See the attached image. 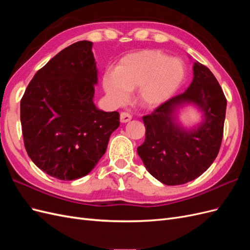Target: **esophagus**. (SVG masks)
Instances as JSON below:
<instances>
[{"label": "esophagus", "mask_w": 250, "mask_h": 250, "mask_svg": "<svg viewBox=\"0 0 250 250\" xmlns=\"http://www.w3.org/2000/svg\"><path fill=\"white\" fill-rule=\"evenodd\" d=\"M130 120H131V115H130V113L121 112V115H120L121 123H127V122H129Z\"/></svg>", "instance_id": "1"}]
</instances>
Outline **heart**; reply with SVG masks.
Returning a JSON list of instances; mask_svg holds the SVG:
<instances>
[{
  "label": "heart",
  "mask_w": 250,
  "mask_h": 250,
  "mask_svg": "<svg viewBox=\"0 0 250 250\" xmlns=\"http://www.w3.org/2000/svg\"><path fill=\"white\" fill-rule=\"evenodd\" d=\"M186 66L178 58L156 50L131 53L120 60L113 72H106L102 85L110 101L123 105L131 90L142 107L152 109L169 101L184 84Z\"/></svg>",
  "instance_id": "1"
}]
</instances>
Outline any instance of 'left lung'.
<instances>
[{"mask_svg": "<svg viewBox=\"0 0 250 250\" xmlns=\"http://www.w3.org/2000/svg\"><path fill=\"white\" fill-rule=\"evenodd\" d=\"M193 75L184 94L143 118L146 138L138 147V154L151 175L167 186L199 177L214 163L221 146L226 112L223 90L213 73L197 60ZM188 106L202 116L200 123L187 127L179 116Z\"/></svg>", "mask_w": 250, "mask_h": 250, "instance_id": "left-lung-1", "label": "left lung"}]
</instances>
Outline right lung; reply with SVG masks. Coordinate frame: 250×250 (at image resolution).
Masks as SVG:
<instances>
[{
  "mask_svg": "<svg viewBox=\"0 0 250 250\" xmlns=\"http://www.w3.org/2000/svg\"><path fill=\"white\" fill-rule=\"evenodd\" d=\"M92 49V42L81 41L59 52L34 75L21 101L27 153L60 180L92 171L120 126L118 111H103L94 103L98 69Z\"/></svg>",
  "mask_w": 250,
  "mask_h": 250,
  "instance_id": "add662e5",
  "label": "right lung"
}]
</instances>
